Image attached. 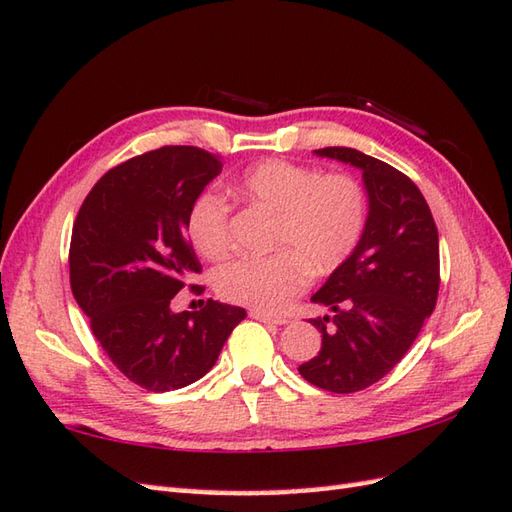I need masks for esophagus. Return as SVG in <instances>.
<instances>
[{
  "mask_svg": "<svg viewBox=\"0 0 512 512\" xmlns=\"http://www.w3.org/2000/svg\"><path fill=\"white\" fill-rule=\"evenodd\" d=\"M250 317H253L255 321L273 323V325H284V323H288L286 317H275V314H266V312H259V310H250Z\"/></svg>",
  "mask_w": 512,
  "mask_h": 512,
  "instance_id": "obj_1",
  "label": "esophagus"
}]
</instances>
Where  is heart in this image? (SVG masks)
<instances>
[{
    "mask_svg": "<svg viewBox=\"0 0 512 512\" xmlns=\"http://www.w3.org/2000/svg\"><path fill=\"white\" fill-rule=\"evenodd\" d=\"M239 198L275 215L264 257H237L215 275L226 301L277 312L306 290L310 273L330 275L352 257L367 224V195L352 173H321L288 160H264L242 173ZM187 231L204 257L231 248V206L220 193L193 200Z\"/></svg>",
    "mask_w": 512,
    "mask_h": 512,
    "instance_id": "1",
    "label": "heart"
}]
</instances>
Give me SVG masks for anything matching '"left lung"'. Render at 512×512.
<instances>
[{"label": "left lung", "instance_id": "left-lung-1", "mask_svg": "<svg viewBox=\"0 0 512 512\" xmlns=\"http://www.w3.org/2000/svg\"><path fill=\"white\" fill-rule=\"evenodd\" d=\"M317 154L363 171L369 215L352 257L312 297L332 317L310 319L321 332V350L299 365V374L332 394H354L400 363L436 308L438 228L416 182L402 171L350 147Z\"/></svg>", "mask_w": 512, "mask_h": 512}]
</instances>
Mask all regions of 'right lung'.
I'll use <instances>...</instances> for the list:
<instances>
[{"mask_svg": "<svg viewBox=\"0 0 512 512\" xmlns=\"http://www.w3.org/2000/svg\"><path fill=\"white\" fill-rule=\"evenodd\" d=\"M220 171V158L200 147L147 151L107 171L72 226V295L121 374L156 394L202 378L246 317L213 299L171 312V299L202 273L187 237L191 204Z\"/></svg>", "mask_w": 512, "mask_h": 512, "instance_id": "right-lung-1", "label": "right lung"}]
</instances>
